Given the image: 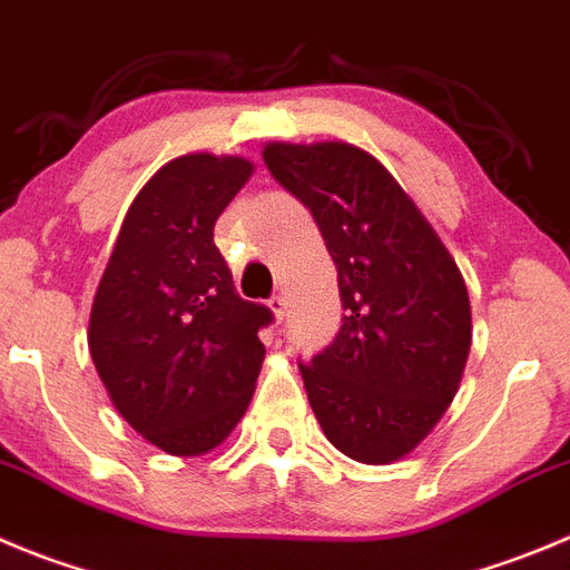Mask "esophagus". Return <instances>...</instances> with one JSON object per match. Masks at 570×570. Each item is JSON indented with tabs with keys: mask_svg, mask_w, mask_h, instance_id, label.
Masks as SVG:
<instances>
[{
	"mask_svg": "<svg viewBox=\"0 0 570 570\" xmlns=\"http://www.w3.org/2000/svg\"><path fill=\"white\" fill-rule=\"evenodd\" d=\"M268 307H271V313H274L276 318H282V316H285V296L274 294V296H271V299H268Z\"/></svg>",
	"mask_w": 570,
	"mask_h": 570,
	"instance_id": "34e87169",
	"label": "esophagus"
}]
</instances>
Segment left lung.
Segmentation results:
<instances>
[{
    "instance_id": "8db88e82",
    "label": "left lung",
    "mask_w": 570,
    "mask_h": 570,
    "mask_svg": "<svg viewBox=\"0 0 570 570\" xmlns=\"http://www.w3.org/2000/svg\"><path fill=\"white\" fill-rule=\"evenodd\" d=\"M271 176L311 209L344 324L299 363L324 436L363 464L409 456L459 392L473 341L456 259L392 173L350 142H268Z\"/></svg>"
}]
</instances>
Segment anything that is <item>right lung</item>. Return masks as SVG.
I'll use <instances>...</instances> for the list:
<instances>
[{"label":"right lung","mask_w":570,"mask_h":570,"mask_svg":"<svg viewBox=\"0 0 570 570\" xmlns=\"http://www.w3.org/2000/svg\"><path fill=\"white\" fill-rule=\"evenodd\" d=\"M243 156L167 161L128 207L97 285L89 352L114 409L170 456L218 448L252 403L271 311L240 299L213 240Z\"/></svg>","instance_id":"right-lung-1"}]
</instances>
